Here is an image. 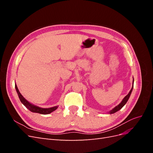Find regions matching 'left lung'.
Returning a JSON list of instances; mask_svg holds the SVG:
<instances>
[{
    "label": "left lung",
    "mask_w": 153,
    "mask_h": 153,
    "mask_svg": "<svg viewBox=\"0 0 153 153\" xmlns=\"http://www.w3.org/2000/svg\"><path fill=\"white\" fill-rule=\"evenodd\" d=\"M133 87H132V88H131V89L130 90V91H129L128 94L126 95V96L124 97V98L123 100V101H121V103H120L119 105H118L117 106H115V107L114 109H112V110L110 111V114H114V113H115V112H117L118 110H121V109L123 107L124 105L126 103V102H127L128 99H129V96H130V95H131V93L132 90H133Z\"/></svg>",
    "instance_id": "1"
}]
</instances>
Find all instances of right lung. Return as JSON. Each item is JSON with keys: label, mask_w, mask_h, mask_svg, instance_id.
Wrapping results in <instances>:
<instances>
[{"label": "right lung", "mask_w": 153, "mask_h": 153, "mask_svg": "<svg viewBox=\"0 0 153 153\" xmlns=\"http://www.w3.org/2000/svg\"><path fill=\"white\" fill-rule=\"evenodd\" d=\"M15 88H16V92L18 93V97H19L21 102L24 104V106H25V107L27 108H28L30 111H31V112H32L39 113L41 114H48L51 112H53V111L56 110L58 107L57 106H54V107L49 108H40L37 106L32 105L31 103H30L29 102V101H27L24 98V97H23V96L20 94V92H19V91H18V87L16 84H15Z\"/></svg>", "instance_id": "right-lung-1"}]
</instances>
